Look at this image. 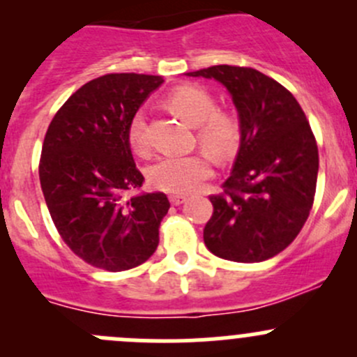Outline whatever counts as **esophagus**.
Segmentation results:
<instances>
[{"label":"esophagus","mask_w":357,"mask_h":357,"mask_svg":"<svg viewBox=\"0 0 357 357\" xmlns=\"http://www.w3.org/2000/svg\"><path fill=\"white\" fill-rule=\"evenodd\" d=\"M185 200H186L185 195H169V202H171L172 205H181Z\"/></svg>","instance_id":"34e87169"}]
</instances>
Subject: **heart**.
<instances>
[{
    "label": "heart",
    "mask_w": 357,
    "mask_h": 357,
    "mask_svg": "<svg viewBox=\"0 0 357 357\" xmlns=\"http://www.w3.org/2000/svg\"><path fill=\"white\" fill-rule=\"evenodd\" d=\"M167 107L190 126H197V142L208 155L218 160L235 155L242 139L238 119L229 112L219 110L205 89L193 84L179 86L169 93ZM128 139L136 152L146 153L149 142L143 110L132 114L128 124ZM208 176L211 164L202 153L160 158L149 169L150 186L165 193L193 192Z\"/></svg>",
    "instance_id": "b5f03b06"
}]
</instances>
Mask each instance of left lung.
<instances>
[{
    "label": "left lung",
    "instance_id": "1",
    "mask_svg": "<svg viewBox=\"0 0 357 357\" xmlns=\"http://www.w3.org/2000/svg\"><path fill=\"white\" fill-rule=\"evenodd\" d=\"M215 79L238 110L240 150L222 193L211 195L204 242L221 259L261 262L285 250L312 208L318 145L297 100L250 67L214 66L188 72Z\"/></svg>",
    "mask_w": 357,
    "mask_h": 357
}]
</instances>
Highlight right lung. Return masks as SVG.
<instances>
[{"instance_id": "add662e5", "label": "right lung", "mask_w": 357, "mask_h": 357, "mask_svg": "<svg viewBox=\"0 0 357 357\" xmlns=\"http://www.w3.org/2000/svg\"><path fill=\"white\" fill-rule=\"evenodd\" d=\"M160 75L107 74L86 82L60 107L43 142L39 181L55 228L77 257L126 271L152 257L167 214L164 193L143 185L128 124Z\"/></svg>"}]
</instances>
